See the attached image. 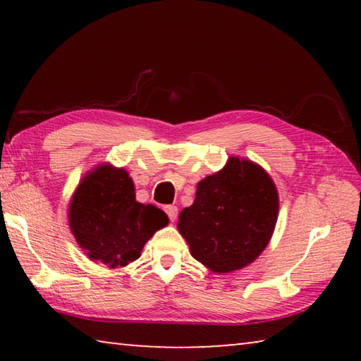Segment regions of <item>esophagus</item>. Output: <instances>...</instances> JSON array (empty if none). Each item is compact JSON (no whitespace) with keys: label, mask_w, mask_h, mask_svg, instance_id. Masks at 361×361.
<instances>
[{"label":"esophagus","mask_w":361,"mask_h":361,"mask_svg":"<svg viewBox=\"0 0 361 361\" xmlns=\"http://www.w3.org/2000/svg\"><path fill=\"white\" fill-rule=\"evenodd\" d=\"M164 210H166V213L169 215V219H170V221H172V223L175 221L176 216H178V209H176L175 205H167Z\"/></svg>","instance_id":"34e87169"}]
</instances>
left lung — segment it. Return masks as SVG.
<instances>
[{
    "instance_id": "8db88e82",
    "label": "left lung",
    "mask_w": 361,
    "mask_h": 361,
    "mask_svg": "<svg viewBox=\"0 0 361 361\" xmlns=\"http://www.w3.org/2000/svg\"><path fill=\"white\" fill-rule=\"evenodd\" d=\"M279 215L274 181L259 166L231 157L199 181L195 200L180 213L178 231L195 259L213 272L245 267L271 240Z\"/></svg>"
}]
</instances>
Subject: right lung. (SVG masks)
<instances>
[{
  "label": "right lung",
  "instance_id": "1",
  "mask_svg": "<svg viewBox=\"0 0 361 361\" xmlns=\"http://www.w3.org/2000/svg\"><path fill=\"white\" fill-rule=\"evenodd\" d=\"M68 216L79 247L113 269L138 259L145 243L169 223L156 205L137 202L129 173L111 166L97 167L81 181Z\"/></svg>",
  "mask_w": 361,
  "mask_h": 361
}]
</instances>
